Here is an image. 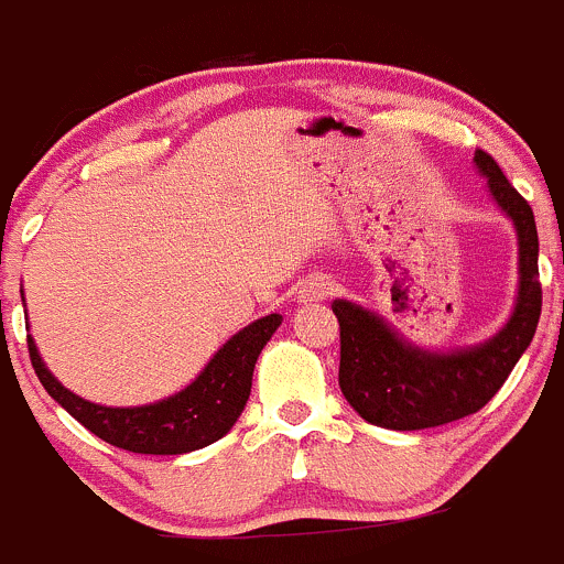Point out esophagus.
I'll return each mask as SVG.
<instances>
[{"label": "esophagus", "instance_id": "34e87169", "mask_svg": "<svg viewBox=\"0 0 564 564\" xmlns=\"http://www.w3.org/2000/svg\"><path fill=\"white\" fill-rule=\"evenodd\" d=\"M333 292H336V283H330V281H311L308 286L303 289V297L325 300V297H330Z\"/></svg>", "mask_w": 564, "mask_h": 564}]
</instances>
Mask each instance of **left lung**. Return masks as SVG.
<instances>
[{
	"label": "left lung",
	"instance_id": "left-lung-1",
	"mask_svg": "<svg viewBox=\"0 0 564 564\" xmlns=\"http://www.w3.org/2000/svg\"><path fill=\"white\" fill-rule=\"evenodd\" d=\"M474 162L488 176L496 204L512 217L521 250V289L499 336L452 355L404 344L380 316L347 300L333 303L341 336L338 386L366 421L386 430H427L477 413L496 397L538 330L543 286L538 270V226L532 206L507 182L499 162L477 149Z\"/></svg>",
	"mask_w": 564,
	"mask_h": 564
}]
</instances>
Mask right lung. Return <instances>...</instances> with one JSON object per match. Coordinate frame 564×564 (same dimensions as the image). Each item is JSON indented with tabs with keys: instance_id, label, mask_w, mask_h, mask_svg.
<instances>
[{
	"instance_id": "add662e5",
	"label": "right lung",
	"mask_w": 564,
	"mask_h": 564,
	"mask_svg": "<svg viewBox=\"0 0 564 564\" xmlns=\"http://www.w3.org/2000/svg\"><path fill=\"white\" fill-rule=\"evenodd\" d=\"M278 325V314L248 325L231 341L223 344L193 386L143 408H104L76 397L43 366L32 338H26V347L32 369L48 397L57 399L93 435L137 455H184L215 444L234 427L250 397L256 360Z\"/></svg>"
}]
</instances>
